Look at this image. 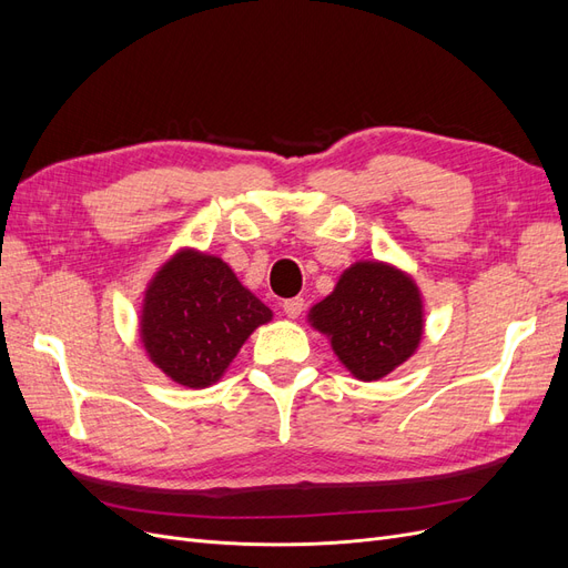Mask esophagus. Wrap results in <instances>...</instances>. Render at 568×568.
<instances>
[{
	"instance_id": "1",
	"label": "esophagus",
	"mask_w": 568,
	"mask_h": 568,
	"mask_svg": "<svg viewBox=\"0 0 568 568\" xmlns=\"http://www.w3.org/2000/svg\"><path fill=\"white\" fill-rule=\"evenodd\" d=\"M282 307H284L286 317L296 320V317L305 311V301H303V298H288V301H284V303H282Z\"/></svg>"
}]
</instances>
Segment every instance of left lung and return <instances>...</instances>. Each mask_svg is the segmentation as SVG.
Here are the masks:
<instances>
[{
	"instance_id": "left-lung-1",
	"label": "left lung",
	"mask_w": 568,
	"mask_h": 568,
	"mask_svg": "<svg viewBox=\"0 0 568 568\" xmlns=\"http://www.w3.org/2000/svg\"><path fill=\"white\" fill-rule=\"evenodd\" d=\"M311 322L363 382L382 379L403 365L424 329L415 282L384 263H355L343 272L334 294L311 311Z\"/></svg>"
}]
</instances>
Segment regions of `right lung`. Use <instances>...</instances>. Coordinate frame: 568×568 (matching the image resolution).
<instances>
[{
	"label": "right lung",
	"instance_id": "add662e5",
	"mask_svg": "<svg viewBox=\"0 0 568 568\" xmlns=\"http://www.w3.org/2000/svg\"><path fill=\"white\" fill-rule=\"evenodd\" d=\"M270 307L242 286L220 257L182 251L146 288L142 341L170 379L205 388L230 367Z\"/></svg>",
	"mask_w": 568,
	"mask_h": 568
}]
</instances>
